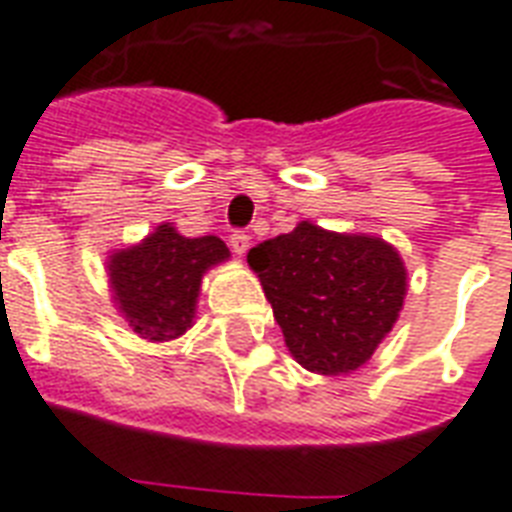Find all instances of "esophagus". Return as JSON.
<instances>
[{"label":"esophagus","mask_w":512,"mask_h":512,"mask_svg":"<svg viewBox=\"0 0 512 512\" xmlns=\"http://www.w3.org/2000/svg\"><path fill=\"white\" fill-rule=\"evenodd\" d=\"M230 249H233L236 255H244L246 249H249V233H246V230H233V233H230Z\"/></svg>","instance_id":"obj_1"}]
</instances>
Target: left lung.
<instances>
[{"instance_id": "obj_1", "label": "left lung", "mask_w": 512, "mask_h": 512, "mask_svg": "<svg viewBox=\"0 0 512 512\" xmlns=\"http://www.w3.org/2000/svg\"><path fill=\"white\" fill-rule=\"evenodd\" d=\"M246 260L295 361L317 374H344L369 361L407 293L393 246L309 222L249 249Z\"/></svg>"}]
</instances>
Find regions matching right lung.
<instances>
[{
  "label": "right lung",
  "mask_w": 512,
  "mask_h": 512,
  "mask_svg": "<svg viewBox=\"0 0 512 512\" xmlns=\"http://www.w3.org/2000/svg\"><path fill=\"white\" fill-rule=\"evenodd\" d=\"M227 255L222 238H187L170 225H160L140 246L111 257L113 295L135 333L168 342L192 325L200 279Z\"/></svg>",
  "instance_id": "1"
}]
</instances>
